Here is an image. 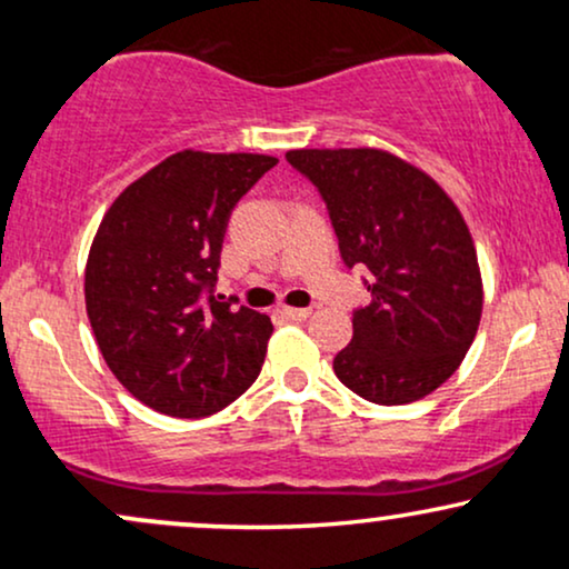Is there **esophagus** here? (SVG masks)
Segmentation results:
<instances>
[{
	"instance_id": "1",
	"label": "esophagus",
	"mask_w": 569,
	"mask_h": 569,
	"mask_svg": "<svg viewBox=\"0 0 569 569\" xmlns=\"http://www.w3.org/2000/svg\"><path fill=\"white\" fill-rule=\"evenodd\" d=\"M280 316L286 318V321H305V318H310V307H278Z\"/></svg>"
}]
</instances>
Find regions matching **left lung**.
Instances as JSON below:
<instances>
[{
  "mask_svg": "<svg viewBox=\"0 0 569 569\" xmlns=\"http://www.w3.org/2000/svg\"><path fill=\"white\" fill-rule=\"evenodd\" d=\"M286 160L321 192L342 262L369 270L371 302L352 312L335 358L339 382L382 407L433 393L466 358L485 305L460 208L382 149H291Z\"/></svg>",
  "mask_w": 569,
  "mask_h": 569,
  "instance_id": "1",
  "label": "left lung"
}]
</instances>
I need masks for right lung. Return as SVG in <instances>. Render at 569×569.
Segmentation results:
<instances>
[{"label":"right lung","instance_id":"right-lung-1","mask_svg":"<svg viewBox=\"0 0 569 569\" xmlns=\"http://www.w3.org/2000/svg\"><path fill=\"white\" fill-rule=\"evenodd\" d=\"M270 154L184 149L126 187L93 238L84 307L103 361L149 409L198 420L262 371L270 318L213 293L227 221Z\"/></svg>","mask_w":569,"mask_h":569}]
</instances>
